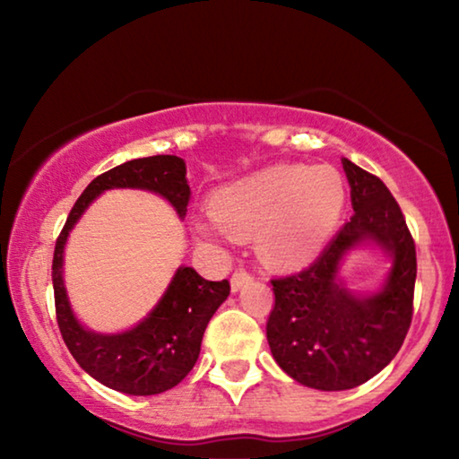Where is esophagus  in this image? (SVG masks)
<instances>
[{"label":"esophagus","instance_id":"obj_1","mask_svg":"<svg viewBox=\"0 0 459 459\" xmlns=\"http://www.w3.org/2000/svg\"><path fill=\"white\" fill-rule=\"evenodd\" d=\"M247 281H250V275L244 272V269H238V272L231 275V280H230V284H231V292H238L240 290V288L247 284Z\"/></svg>","mask_w":459,"mask_h":459}]
</instances>
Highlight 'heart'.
<instances>
[{"label": "heart", "instance_id": "1", "mask_svg": "<svg viewBox=\"0 0 459 459\" xmlns=\"http://www.w3.org/2000/svg\"><path fill=\"white\" fill-rule=\"evenodd\" d=\"M347 187L330 165H272L219 187L211 212L194 219L203 244L255 236V247L275 267L303 265L341 221Z\"/></svg>", "mask_w": 459, "mask_h": 459}]
</instances>
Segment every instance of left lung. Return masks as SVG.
Instances as JSON below:
<instances>
[{
	"label": "left lung",
	"instance_id": "1",
	"mask_svg": "<svg viewBox=\"0 0 459 459\" xmlns=\"http://www.w3.org/2000/svg\"><path fill=\"white\" fill-rule=\"evenodd\" d=\"M353 217L300 273L272 280L267 342L278 366L303 386L347 391L399 353L411 324L416 244L397 200L376 175L342 159ZM374 246L389 269L378 291L355 293L340 269L351 249Z\"/></svg>",
	"mask_w": 459,
	"mask_h": 459
}]
</instances>
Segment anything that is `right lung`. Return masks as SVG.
<instances>
[{
  "label": "right lung",
  "mask_w": 459,
  "mask_h": 459,
  "mask_svg": "<svg viewBox=\"0 0 459 459\" xmlns=\"http://www.w3.org/2000/svg\"><path fill=\"white\" fill-rule=\"evenodd\" d=\"M108 190H146L159 194L186 217L190 186L186 160L173 154L123 162L98 175L85 187L56 242L52 284L60 334L74 361L91 378L112 391L146 397L178 386L200 355L206 324L230 297V281H211L196 269L181 265L150 313L123 332H96L74 316L65 286V248L68 236L100 194Z\"/></svg>",
  "instance_id": "add662e5"
}]
</instances>
